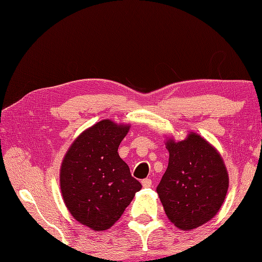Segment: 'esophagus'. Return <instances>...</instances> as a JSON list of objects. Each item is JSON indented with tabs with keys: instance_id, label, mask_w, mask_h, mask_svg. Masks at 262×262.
<instances>
[{
	"instance_id": "obj_1",
	"label": "esophagus",
	"mask_w": 262,
	"mask_h": 262,
	"mask_svg": "<svg viewBox=\"0 0 262 262\" xmlns=\"http://www.w3.org/2000/svg\"><path fill=\"white\" fill-rule=\"evenodd\" d=\"M142 185L144 188H149L152 186V180L149 179V178H146V179L142 180Z\"/></svg>"
}]
</instances>
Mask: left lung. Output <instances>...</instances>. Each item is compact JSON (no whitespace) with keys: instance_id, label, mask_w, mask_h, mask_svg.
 <instances>
[{"instance_id":"left-lung-1","label":"left lung","mask_w":262,"mask_h":262,"mask_svg":"<svg viewBox=\"0 0 262 262\" xmlns=\"http://www.w3.org/2000/svg\"><path fill=\"white\" fill-rule=\"evenodd\" d=\"M169 164L157 191L165 214L178 229L205 224L220 210L229 188V174L219 152L197 134L185 141H166Z\"/></svg>"}]
</instances>
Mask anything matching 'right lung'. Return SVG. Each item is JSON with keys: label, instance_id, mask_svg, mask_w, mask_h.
<instances>
[{"label": "right lung", "instance_id": "right-lung-1", "mask_svg": "<svg viewBox=\"0 0 262 262\" xmlns=\"http://www.w3.org/2000/svg\"><path fill=\"white\" fill-rule=\"evenodd\" d=\"M129 126L101 120L76 138L60 168V190L74 219L94 231L113 226L141 190L118 147Z\"/></svg>", "mask_w": 262, "mask_h": 262}]
</instances>
